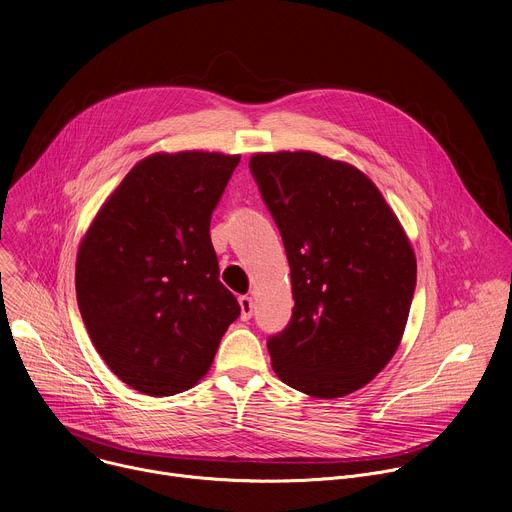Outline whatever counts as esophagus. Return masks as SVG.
<instances>
[{
    "mask_svg": "<svg viewBox=\"0 0 512 512\" xmlns=\"http://www.w3.org/2000/svg\"><path fill=\"white\" fill-rule=\"evenodd\" d=\"M239 304H241V320H251V316H253V308H255L253 298H249V296H241V298H239Z\"/></svg>",
    "mask_w": 512,
    "mask_h": 512,
    "instance_id": "34e87169",
    "label": "esophagus"
}]
</instances>
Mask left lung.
<instances>
[{
  "mask_svg": "<svg viewBox=\"0 0 512 512\" xmlns=\"http://www.w3.org/2000/svg\"><path fill=\"white\" fill-rule=\"evenodd\" d=\"M281 233L294 310L267 338L277 377L334 399L367 385L395 354L413 300V249L377 186L312 152L249 162Z\"/></svg>",
  "mask_w": 512,
  "mask_h": 512,
  "instance_id": "8db88e82",
  "label": "left lung"
}]
</instances>
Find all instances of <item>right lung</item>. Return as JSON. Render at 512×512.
Masks as SVG:
<instances>
[{"label": "right lung", "instance_id": "1", "mask_svg": "<svg viewBox=\"0 0 512 512\" xmlns=\"http://www.w3.org/2000/svg\"><path fill=\"white\" fill-rule=\"evenodd\" d=\"M239 156L180 152L141 160L103 204L77 257V302L107 367L170 397L210 369L241 306L218 281L212 210Z\"/></svg>", "mask_w": 512, "mask_h": 512}]
</instances>
